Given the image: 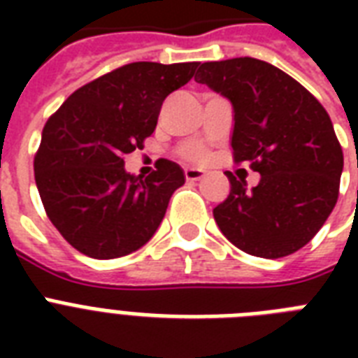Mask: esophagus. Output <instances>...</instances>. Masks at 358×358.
Instances as JSON below:
<instances>
[{
    "label": "esophagus",
    "mask_w": 358,
    "mask_h": 358,
    "mask_svg": "<svg viewBox=\"0 0 358 358\" xmlns=\"http://www.w3.org/2000/svg\"><path fill=\"white\" fill-rule=\"evenodd\" d=\"M184 174H185V180H187V182H196V180L204 178V173H202L201 169L187 167L184 171Z\"/></svg>",
    "instance_id": "obj_1"
}]
</instances>
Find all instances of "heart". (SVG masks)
I'll list each match as a JSON object with an SVG mask.
<instances>
[{
    "instance_id": "heart-1",
    "label": "heart",
    "mask_w": 358,
    "mask_h": 358,
    "mask_svg": "<svg viewBox=\"0 0 358 358\" xmlns=\"http://www.w3.org/2000/svg\"><path fill=\"white\" fill-rule=\"evenodd\" d=\"M184 156L187 157V159H201L204 154H202V150L199 146H189V148L184 152Z\"/></svg>"
}]
</instances>
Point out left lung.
I'll return each mask as SVG.
<instances>
[{"label":"left lung","instance_id":"left-lung-1","mask_svg":"<svg viewBox=\"0 0 358 358\" xmlns=\"http://www.w3.org/2000/svg\"><path fill=\"white\" fill-rule=\"evenodd\" d=\"M195 81L232 103L236 163L260 173L255 187L227 173L230 193L213 208L224 238L260 258L305 247L333 212L344 169L327 111L294 78L260 59L202 63Z\"/></svg>","mask_w":358,"mask_h":358}]
</instances>
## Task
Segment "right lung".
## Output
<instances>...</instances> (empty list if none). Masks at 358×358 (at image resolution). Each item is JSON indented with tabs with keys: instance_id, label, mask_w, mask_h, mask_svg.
Returning <instances> with one entry per match:
<instances>
[{
	"instance_id": "add662e5",
	"label": "right lung",
	"mask_w": 358,
	"mask_h": 358,
	"mask_svg": "<svg viewBox=\"0 0 358 358\" xmlns=\"http://www.w3.org/2000/svg\"><path fill=\"white\" fill-rule=\"evenodd\" d=\"M196 63H131L72 92L42 129L35 182L53 227L83 255L111 260L156 234L184 171L162 159L135 176L124 156L154 134L165 98Z\"/></svg>"
}]
</instances>
